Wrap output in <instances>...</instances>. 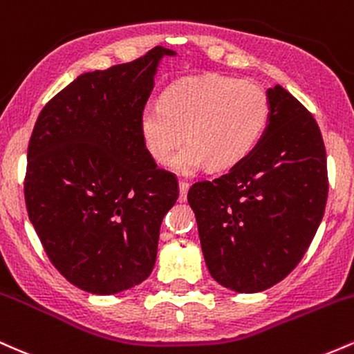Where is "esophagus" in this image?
<instances>
[{
	"instance_id": "1",
	"label": "esophagus",
	"mask_w": 354,
	"mask_h": 354,
	"mask_svg": "<svg viewBox=\"0 0 354 354\" xmlns=\"http://www.w3.org/2000/svg\"><path fill=\"white\" fill-rule=\"evenodd\" d=\"M188 189H189V183L181 180L180 181V201H186V194H188Z\"/></svg>"
}]
</instances>
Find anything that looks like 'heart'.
Here are the masks:
<instances>
[{
    "instance_id": "1",
    "label": "heart",
    "mask_w": 354,
    "mask_h": 354,
    "mask_svg": "<svg viewBox=\"0 0 354 354\" xmlns=\"http://www.w3.org/2000/svg\"><path fill=\"white\" fill-rule=\"evenodd\" d=\"M270 96L253 81L206 75L174 81L161 93L160 104L140 113L138 128L146 151L166 163L183 136L188 141L169 161L189 174L233 168L253 151L270 121Z\"/></svg>"
}]
</instances>
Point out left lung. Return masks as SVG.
<instances>
[{
  "label": "left lung",
  "instance_id": "obj_1",
  "mask_svg": "<svg viewBox=\"0 0 354 354\" xmlns=\"http://www.w3.org/2000/svg\"><path fill=\"white\" fill-rule=\"evenodd\" d=\"M266 93L270 121L253 151L188 191L209 274L236 293L265 291L295 270L328 198L318 123L279 84Z\"/></svg>",
  "mask_w": 354,
  "mask_h": 354
}]
</instances>
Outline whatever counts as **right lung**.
Instances as JSON below:
<instances>
[{"mask_svg": "<svg viewBox=\"0 0 354 354\" xmlns=\"http://www.w3.org/2000/svg\"><path fill=\"white\" fill-rule=\"evenodd\" d=\"M84 73L36 120L24 178L28 216L50 261L93 295H116L151 274L178 183L160 169L138 120L165 56Z\"/></svg>", "mask_w": 354, "mask_h": 354, "instance_id": "1", "label": "right lung"}]
</instances>
